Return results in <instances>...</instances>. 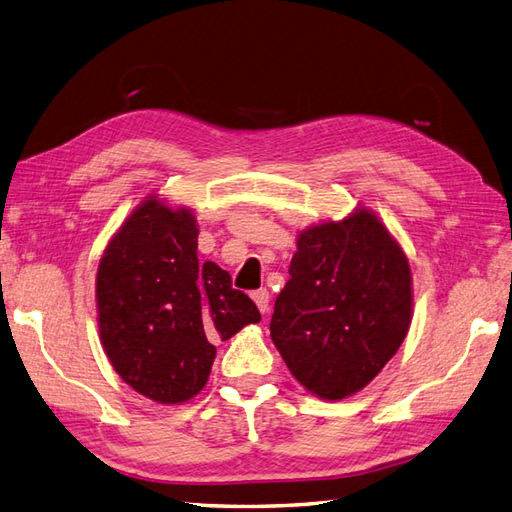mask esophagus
I'll list each match as a JSON object with an SVG mask.
<instances>
[{"label": "esophagus", "instance_id": "obj_1", "mask_svg": "<svg viewBox=\"0 0 512 512\" xmlns=\"http://www.w3.org/2000/svg\"><path fill=\"white\" fill-rule=\"evenodd\" d=\"M253 300H255V305L259 307L261 313H268V309H270V292L266 290V287H261V290L253 292Z\"/></svg>", "mask_w": 512, "mask_h": 512}]
</instances>
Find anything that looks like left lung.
I'll list each match as a JSON object with an SVG mask.
<instances>
[{
    "mask_svg": "<svg viewBox=\"0 0 512 512\" xmlns=\"http://www.w3.org/2000/svg\"><path fill=\"white\" fill-rule=\"evenodd\" d=\"M270 320L296 381L324 400L368 385L396 355L411 324V270L368 209L300 233Z\"/></svg>",
    "mask_w": 512,
    "mask_h": 512,
    "instance_id": "8db88e82",
    "label": "left lung"
}]
</instances>
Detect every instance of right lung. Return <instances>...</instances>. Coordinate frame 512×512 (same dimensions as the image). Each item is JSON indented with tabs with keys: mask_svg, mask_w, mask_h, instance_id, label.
I'll list each match as a JSON object with an SVG mask.
<instances>
[{
	"mask_svg": "<svg viewBox=\"0 0 512 512\" xmlns=\"http://www.w3.org/2000/svg\"><path fill=\"white\" fill-rule=\"evenodd\" d=\"M199 229L188 209L151 196L103 251L97 272L99 333L123 381L160 404L199 393L225 342L261 320L233 290L227 270L199 261Z\"/></svg>",
	"mask_w": 512,
	"mask_h": 512,
	"instance_id": "right-lung-1",
	"label": "right lung"
}]
</instances>
